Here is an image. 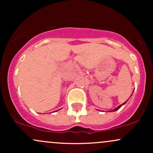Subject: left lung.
I'll list each match as a JSON object with an SVG mask.
<instances>
[{
    "instance_id": "left-lung-1",
    "label": "left lung",
    "mask_w": 153,
    "mask_h": 153,
    "mask_svg": "<svg viewBox=\"0 0 153 153\" xmlns=\"http://www.w3.org/2000/svg\"><path fill=\"white\" fill-rule=\"evenodd\" d=\"M126 102H127V101H126ZM126 102H124V103H122V104H121V105H120V106H119L118 107H117V108H114V110H112V111H115L118 110V109H119V108H120V107H121V106H122V105H124V103H125Z\"/></svg>"
}]
</instances>
